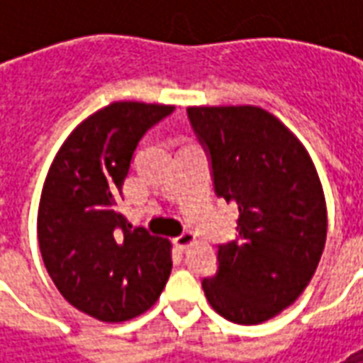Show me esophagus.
<instances>
[{
	"label": "esophagus",
	"instance_id": "1",
	"mask_svg": "<svg viewBox=\"0 0 363 363\" xmlns=\"http://www.w3.org/2000/svg\"><path fill=\"white\" fill-rule=\"evenodd\" d=\"M194 241H196V237H194V233H190V231H184V233H181V235L174 239V245L181 249V251H186L190 245H194Z\"/></svg>",
	"mask_w": 363,
	"mask_h": 363
}]
</instances>
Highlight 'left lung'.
I'll return each mask as SVG.
<instances>
[{
  "label": "left lung",
  "mask_w": 363,
  "mask_h": 363,
  "mask_svg": "<svg viewBox=\"0 0 363 363\" xmlns=\"http://www.w3.org/2000/svg\"><path fill=\"white\" fill-rule=\"evenodd\" d=\"M212 163L213 189L239 208V237L220 245L202 280L208 301L237 325L272 319L303 294L327 241V204L303 143L260 106H189Z\"/></svg>",
  "instance_id": "1"
}]
</instances>
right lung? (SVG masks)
Here are the masks:
<instances>
[{
  "label": "right lung",
  "mask_w": 363,
  "mask_h": 363,
  "mask_svg": "<svg viewBox=\"0 0 363 363\" xmlns=\"http://www.w3.org/2000/svg\"><path fill=\"white\" fill-rule=\"evenodd\" d=\"M171 104L120 101L75 128L52 161L38 206L44 267L75 309L122 323L155 303L173 268L171 243L116 212L143 134Z\"/></svg>",
  "instance_id": "1"
}]
</instances>
